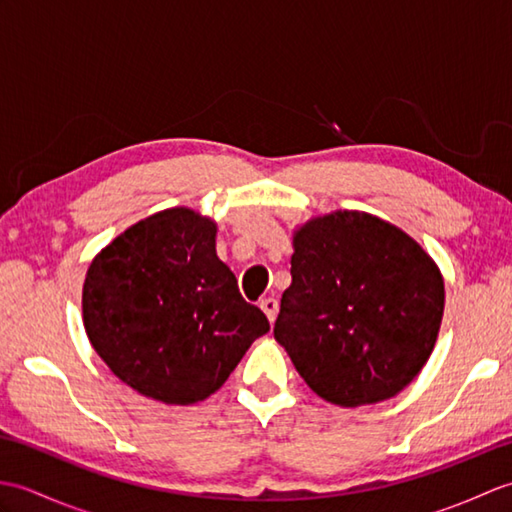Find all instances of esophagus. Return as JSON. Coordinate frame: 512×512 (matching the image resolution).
Masks as SVG:
<instances>
[{
  "label": "esophagus",
  "instance_id": "34e87169",
  "mask_svg": "<svg viewBox=\"0 0 512 512\" xmlns=\"http://www.w3.org/2000/svg\"><path fill=\"white\" fill-rule=\"evenodd\" d=\"M259 308L264 310V314H266L270 323H275V319H277V310H279V303H277V299H273V297L262 299V301H259Z\"/></svg>",
  "mask_w": 512,
  "mask_h": 512
}]
</instances>
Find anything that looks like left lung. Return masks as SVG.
Masks as SVG:
<instances>
[{"label":"left lung","mask_w":512,"mask_h":512,"mask_svg":"<svg viewBox=\"0 0 512 512\" xmlns=\"http://www.w3.org/2000/svg\"><path fill=\"white\" fill-rule=\"evenodd\" d=\"M275 339L339 407L394 398L436 345L444 281L416 239L363 211L312 217L292 237Z\"/></svg>","instance_id":"left-lung-1"}]
</instances>
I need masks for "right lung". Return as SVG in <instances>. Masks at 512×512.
<instances>
[{
	"mask_svg": "<svg viewBox=\"0 0 512 512\" xmlns=\"http://www.w3.org/2000/svg\"><path fill=\"white\" fill-rule=\"evenodd\" d=\"M215 233L211 217L187 206L160 211L107 244L85 275L83 325L96 354L167 405L215 394L270 330L217 257Z\"/></svg>",
	"mask_w": 512,
	"mask_h": 512,
	"instance_id": "add662e5",
	"label": "right lung"
}]
</instances>
